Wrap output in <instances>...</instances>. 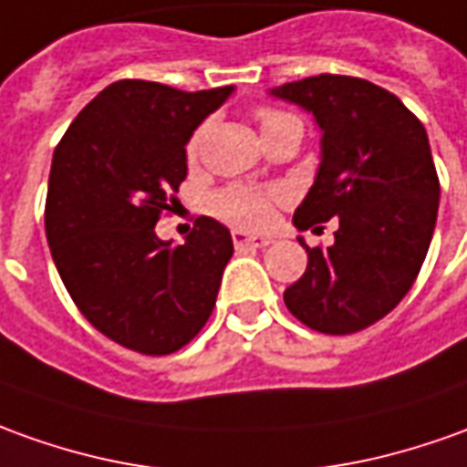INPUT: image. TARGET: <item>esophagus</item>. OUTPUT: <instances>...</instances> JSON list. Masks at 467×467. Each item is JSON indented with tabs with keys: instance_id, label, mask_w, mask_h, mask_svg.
Instances as JSON below:
<instances>
[{
	"instance_id": "1",
	"label": "esophagus",
	"mask_w": 467,
	"mask_h": 467,
	"mask_svg": "<svg viewBox=\"0 0 467 467\" xmlns=\"http://www.w3.org/2000/svg\"><path fill=\"white\" fill-rule=\"evenodd\" d=\"M234 246L236 249H262V246H269V239L266 236H252L246 231H234Z\"/></svg>"
}]
</instances>
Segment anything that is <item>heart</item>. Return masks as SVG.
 Here are the masks:
<instances>
[{
    "label": "heart",
    "mask_w": 467,
    "mask_h": 467,
    "mask_svg": "<svg viewBox=\"0 0 467 467\" xmlns=\"http://www.w3.org/2000/svg\"><path fill=\"white\" fill-rule=\"evenodd\" d=\"M256 119H259V127L262 134L285 127L289 121H297L292 114H285L279 109L272 106H262L256 109ZM208 134V124H201L198 130L192 131V137L188 140V157L198 160V154L202 150V141ZM272 202H275V192L265 191V188H254V185H228L223 191H218L211 201L213 213L226 221L231 226L239 228H259L265 226L266 218L272 213Z\"/></svg>",
    "instance_id": "obj_1"
}]
</instances>
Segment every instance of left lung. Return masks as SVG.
I'll list each match as a JSON object with an SVG mask.
<instances>
[{
    "label": "left lung",
    "instance_id": "1",
    "mask_svg": "<svg viewBox=\"0 0 467 467\" xmlns=\"http://www.w3.org/2000/svg\"><path fill=\"white\" fill-rule=\"evenodd\" d=\"M272 93L323 130V162L295 226L323 231L337 218L333 246L300 239L307 269L285 305L326 336L366 330L404 300L432 241L440 180L427 131L394 93L353 76L320 73Z\"/></svg>",
    "mask_w": 467,
    "mask_h": 467
}]
</instances>
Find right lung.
I'll return each instance as SVG.
<instances>
[{
	"label": "right lung",
	"instance_id": "1",
	"mask_svg": "<svg viewBox=\"0 0 467 467\" xmlns=\"http://www.w3.org/2000/svg\"><path fill=\"white\" fill-rule=\"evenodd\" d=\"M231 91L117 80L53 154L45 234L57 275L99 333L141 356L175 353L201 333L234 254L228 228L205 215L182 246L154 234L180 202L185 144Z\"/></svg>",
	"mask_w": 467,
	"mask_h": 467
}]
</instances>
